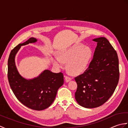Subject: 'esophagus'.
Listing matches in <instances>:
<instances>
[{
    "instance_id": "1",
    "label": "esophagus",
    "mask_w": 128,
    "mask_h": 128,
    "mask_svg": "<svg viewBox=\"0 0 128 128\" xmlns=\"http://www.w3.org/2000/svg\"><path fill=\"white\" fill-rule=\"evenodd\" d=\"M72 80V78H69V77H68V76H65V80H66V82H69V81Z\"/></svg>"
}]
</instances>
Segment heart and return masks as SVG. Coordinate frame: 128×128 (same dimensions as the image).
Masks as SVG:
<instances>
[{
    "label": "heart",
    "instance_id": "heart-1",
    "mask_svg": "<svg viewBox=\"0 0 128 128\" xmlns=\"http://www.w3.org/2000/svg\"><path fill=\"white\" fill-rule=\"evenodd\" d=\"M92 51L82 43H75L59 51L58 57H54V66L62 68L64 62H67V70L70 74L76 76L82 74L88 69L90 63Z\"/></svg>",
    "mask_w": 128,
    "mask_h": 128
}]
</instances>
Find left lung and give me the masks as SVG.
<instances>
[{
  "instance_id": "obj_1",
  "label": "left lung",
  "mask_w": 128,
  "mask_h": 128,
  "mask_svg": "<svg viewBox=\"0 0 128 128\" xmlns=\"http://www.w3.org/2000/svg\"><path fill=\"white\" fill-rule=\"evenodd\" d=\"M92 40L97 43L93 59L84 73L75 78L78 85L75 100L86 108L104 104L114 92L119 78V60L114 49L105 37Z\"/></svg>"
}]
</instances>
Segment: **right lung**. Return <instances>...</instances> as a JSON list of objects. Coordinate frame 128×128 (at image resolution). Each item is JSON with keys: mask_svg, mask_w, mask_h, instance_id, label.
I'll list each match as a JSON object with an SVG mask.
<instances>
[{"mask_svg": "<svg viewBox=\"0 0 128 128\" xmlns=\"http://www.w3.org/2000/svg\"><path fill=\"white\" fill-rule=\"evenodd\" d=\"M37 42L36 38L31 37L11 51L8 62V78L10 88L19 101L30 109L42 110L54 102L57 91L64 84V76L62 72L54 73L48 69L28 79L20 75L15 64L16 54L21 46Z\"/></svg>", "mask_w": 128, "mask_h": 128, "instance_id": "right-lung-1", "label": "right lung"}]
</instances>
